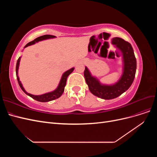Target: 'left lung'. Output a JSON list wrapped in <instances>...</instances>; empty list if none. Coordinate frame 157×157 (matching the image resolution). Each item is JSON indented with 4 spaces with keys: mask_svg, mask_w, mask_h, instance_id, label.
I'll list each match as a JSON object with an SVG mask.
<instances>
[{
    "mask_svg": "<svg viewBox=\"0 0 157 157\" xmlns=\"http://www.w3.org/2000/svg\"><path fill=\"white\" fill-rule=\"evenodd\" d=\"M112 43L120 49L124 59V73L119 81L112 86H105L99 82L85 67L84 75L90 91L98 98L104 99H112L118 97L130 87L134 81L136 71V59L132 45L119 37L112 39Z\"/></svg>",
    "mask_w": 157,
    "mask_h": 157,
    "instance_id": "8db88e82",
    "label": "left lung"
}]
</instances>
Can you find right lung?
I'll return each mask as SVG.
<instances>
[{
  "label": "right lung",
  "instance_id": "right-lung-1",
  "mask_svg": "<svg viewBox=\"0 0 157 157\" xmlns=\"http://www.w3.org/2000/svg\"><path fill=\"white\" fill-rule=\"evenodd\" d=\"M54 37H56V36L54 35H45L40 36L39 37H37L36 39H35L34 40H33V41L29 42L28 44H27L25 46V48H26V47H27L28 46H30V45L35 44V42H37L42 40L51 39V38H54ZM20 58H19L17 61L16 68V76H17V82H18L19 85H20V86L23 91L27 95H28V96H29L32 98L35 99V100H36L38 101H40V102H47V101L54 100V99L59 98L61 95H62V94L64 92V88H65V86L66 85V82H67V78L68 77V76L73 72L74 70V68L71 69L63 73L62 77H61V81L59 82V84L58 88H57L56 90H54V91L50 92V93H47L45 94H42V95H40V96H34V95L30 94L25 91L24 88H23L21 82L20 81V78H19L18 76H17V71H18V67H19V64H20Z\"/></svg>",
  "mask_w": 157,
  "mask_h": 157
}]
</instances>
